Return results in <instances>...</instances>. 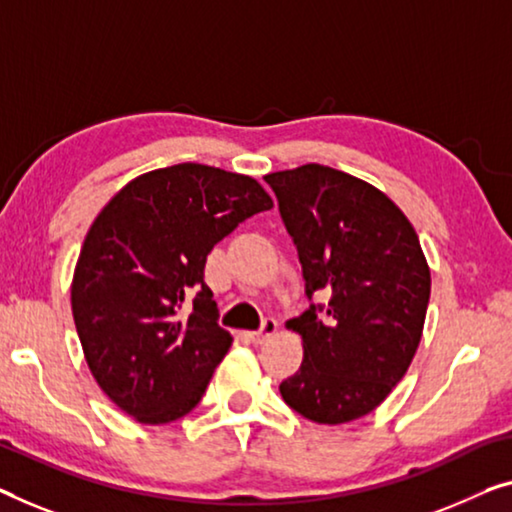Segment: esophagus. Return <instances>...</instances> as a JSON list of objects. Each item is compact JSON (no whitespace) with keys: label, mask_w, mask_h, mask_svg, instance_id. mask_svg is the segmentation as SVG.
I'll return each mask as SVG.
<instances>
[{"label":"esophagus","mask_w":512,"mask_h":512,"mask_svg":"<svg viewBox=\"0 0 512 512\" xmlns=\"http://www.w3.org/2000/svg\"><path fill=\"white\" fill-rule=\"evenodd\" d=\"M278 331V322L273 317H264V322H262V326H259L257 331H250L248 333V338L255 342V345H262V342L266 340V338H271L273 333Z\"/></svg>","instance_id":"34e87169"}]
</instances>
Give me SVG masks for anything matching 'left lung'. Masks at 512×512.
I'll use <instances>...</instances> for the list:
<instances>
[{
    "instance_id": "8db88e82",
    "label": "left lung",
    "mask_w": 512,
    "mask_h": 512,
    "mask_svg": "<svg viewBox=\"0 0 512 512\" xmlns=\"http://www.w3.org/2000/svg\"><path fill=\"white\" fill-rule=\"evenodd\" d=\"M292 236L305 296L329 294L292 319L299 372L280 384L308 421H356L388 398L423 335L430 269L407 216L370 183L326 165L266 174Z\"/></svg>"
}]
</instances>
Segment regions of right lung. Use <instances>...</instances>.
<instances>
[{
	"mask_svg": "<svg viewBox=\"0 0 512 512\" xmlns=\"http://www.w3.org/2000/svg\"><path fill=\"white\" fill-rule=\"evenodd\" d=\"M273 202L255 179L181 163L133 179L98 213L71 305L91 375L140 423L186 416L232 345L204 282L207 257Z\"/></svg>",
	"mask_w": 512,
	"mask_h": 512,
	"instance_id": "add662e5",
	"label": "right lung"
}]
</instances>
